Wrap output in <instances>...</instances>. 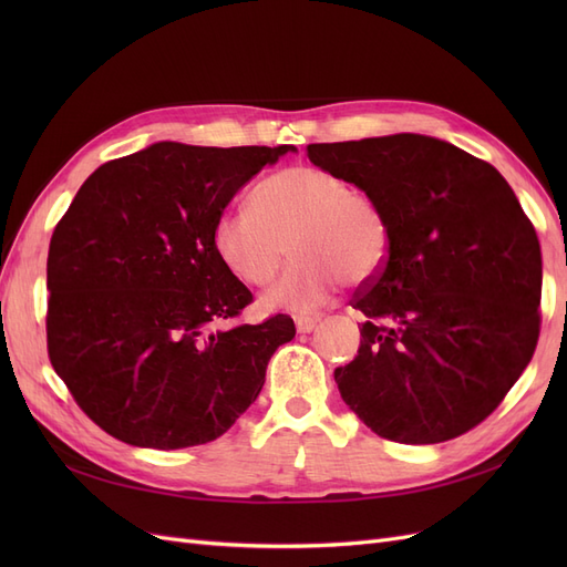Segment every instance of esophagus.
<instances>
[{"instance_id":"obj_1","label":"esophagus","mask_w":567,"mask_h":567,"mask_svg":"<svg viewBox=\"0 0 567 567\" xmlns=\"http://www.w3.org/2000/svg\"><path fill=\"white\" fill-rule=\"evenodd\" d=\"M315 326H317V317L296 315V329H298V333H310V331H315Z\"/></svg>"}]
</instances>
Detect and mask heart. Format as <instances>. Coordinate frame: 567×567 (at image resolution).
<instances>
[{
	"mask_svg": "<svg viewBox=\"0 0 567 567\" xmlns=\"http://www.w3.org/2000/svg\"><path fill=\"white\" fill-rule=\"evenodd\" d=\"M249 208L215 221L213 244L231 274L250 286L269 284L290 250L293 265L267 293V305L312 312L340 281L364 286L388 260L390 229L371 196L333 169L296 165L252 188Z\"/></svg>",
	"mask_w": 567,
	"mask_h": 567,
	"instance_id": "b5f03b06",
	"label": "heart"
}]
</instances>
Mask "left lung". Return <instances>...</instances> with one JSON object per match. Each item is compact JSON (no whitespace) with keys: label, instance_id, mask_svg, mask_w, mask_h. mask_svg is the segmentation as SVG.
<instances>
[{"label":"left lung","instance_id":"left-lung-1","mask_svg":"<svg viewBox=\"0 0 567 567\" xmlns=\"http://www.w3.org/2000/svg\"><path fill=\"white\" fill-rule=\"evenodd\" d=\"M385 215L390 250L352 298L362 346L336 369L340 398L375 435L454 440L483 423L539 340L542 250L496 169L423 134L310 144Z\"/></svg>","mask_w":567,"mask_h":567}]
</instances>
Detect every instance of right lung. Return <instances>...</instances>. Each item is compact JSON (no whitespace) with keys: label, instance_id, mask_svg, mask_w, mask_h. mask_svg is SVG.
<instances>
[{"label":"right lung","instance_id":"obj_1","mask_svg":"<svg viewBox=\"0 0 567 567\" xmlns=\"http://www.w3.org/2000/svg\"><path fill=\"white\" fill-rule=\"evenodd\" d=\"M288 151L158 142L80 186L49 244L47 350L101 431L134 447H196L257 400L296 323L277 315L219 329L252 293L219 260L213 229Z\"/></svg>","mask_w":567,"mask_h":567}]
</instances>
